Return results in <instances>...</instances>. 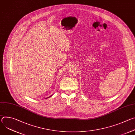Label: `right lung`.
<instances>
[{"label": "right lung", "mask_w": 135, "mask_h": 135, "mask_svg": "<svg viewBox=\"0 0 135 135\" xmlns=\"http://www.w3.org/2000/svg\"><path fill=\"white\" fill-rule=\"evenodd\" d=\"M51 96H50V97H51Z\"/></svg>", "instance_id": "1"}]
</instances>
